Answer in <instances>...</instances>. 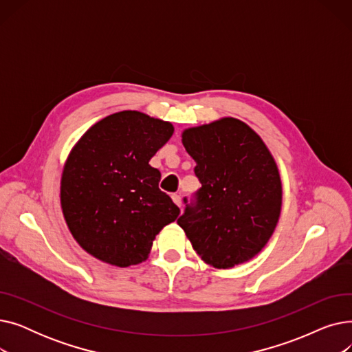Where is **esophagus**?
Returning <instances> with one entry per match:
<instances>
[{
  "instance_id": "1",
  "label": "esophagus",
  "mask_w": 352,
  "mask_h": 352,
  "mask_svg": "<svg viewBox=\"0 0 352 352\" xmlns=\"http://www.w3.org/2000/svg\"><path fill=\"white\" fill-rule=\"evenodd\" d=\"M173 201H174L175 204L181 208V206H182V201H181V197H179L178 194H173Z\"/></svg>"
}]
</instances>
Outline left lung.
<instances>
[{
	"mask_svg": "<svg viewBox=\"0 0 352 352\" xmlns=\"http://www.w3.org/2000/svg\"><path fill=\"white\" fill-rule=\"evenodd\" d=\"M182 144L201 188L178 218L201 260L214 268L250 261L278 223L283 187L276 164L252 128L221 118L188 128Z\"/></svg>",
	"mask_w": 352,
	"mask_h": 352,
	"instance_id": "1",
	"label": "left lung"
}]
</instances>
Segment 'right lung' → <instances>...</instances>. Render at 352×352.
I'll return each instance as SVG.
<instances>
[{
  "label": "right lung",
  "instance_id": "right-lung-1",
  "mask_svg": "<svg viewBox=\"0 0 352 352\" xmlns=\"http://www.w3.org/2000/svg\"><path fill=\"white\" fill-rule=\"evenodd\" d=\"M173 133L171 122L121 111L92 125L71 150L63 214L76 241L100 261L121 268L145 261L155 235L179 215L150 165Z\"/></svg>",
  "mask_w": 352,
  "mask_h": 352
}]
</instances>
